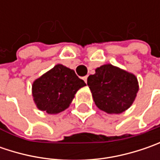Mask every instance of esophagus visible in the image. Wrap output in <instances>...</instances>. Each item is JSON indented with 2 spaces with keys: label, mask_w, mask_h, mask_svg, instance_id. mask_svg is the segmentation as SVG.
<instances>
[{
  "label": "esophagus",
  "mask_w": 160,
  "mask_h": 160,
  "mask_svg": "<svg viewBox=\"0 0 160 160\" xmlns=\"http://www.w3.org/2000/svg\"><path fill=\"white\" fill-rule=\"evenodd\" d=\"M87 76H85V77H83V81H84V82H85V83H87Z\"/></svg>",
  "instance_id": "esophagus-1"
}]
</instances>
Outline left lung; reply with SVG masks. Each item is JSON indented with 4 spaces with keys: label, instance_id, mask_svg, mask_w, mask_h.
Returning <instances> with one entry per match:
<instances>
[{
    "label": "left lung",
    "instance_id": "8db88e82",
    "mask_svg": "<svg viewBox=\"0 0 160 160\" xmlns=\"http://www.w3.org/2000/svg\"><path fill=\"white\" fill-rule=\"evenodd\" d=\"M96 106L109 114H119L132 104L138 92L134 75L112 65L96 68L95 74L87 78Z\"/></svg>",
    "mask_w": 160,
    "mask_h": 160
}]
</instances>
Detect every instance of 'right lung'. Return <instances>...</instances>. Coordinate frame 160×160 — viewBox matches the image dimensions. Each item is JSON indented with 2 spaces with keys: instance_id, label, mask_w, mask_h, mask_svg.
<instances>
[{
  "instance_id": "1",
  "label": "right lung",
  "mask_w": 160,
  "mask_h": 160,
  "mask_svg": "<svg viewBox=\"0 0 160 160\" xmlns=\"http://www.w3.org/2000/svg\"><path fill=\"white\" fill-rule=\"evenodd\" d=\"M86 85L63 65H56L33 83V96L37 108L48 114H57L69 107L78 90Z\"/></svg>"
}]
</instances>
